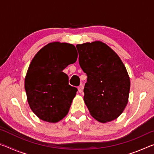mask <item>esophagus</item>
Instances as JSON below:
<instances>
[{"label":"esophagus","instance_id":"obj_1","mask_svg":"<svg viewBox=\"0 0 154 154\" xmlns=\"http://www.w3.org/2000/svg\"><path fill=\"white\" fill-rule=\"evenodd\" d=\"M83 84H80L79 86L78 87V91H79V93H82L83 92Z\"/></svg>","mask_w":154,"mask_h":154}]
</instances>
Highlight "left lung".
Returning <instances> with one entry per match:
<instances>
[{
    "label": "left lung",
    "instance_id": "obj_1",
    "mask_svg": "<svg viewBox=\"0 0 154 154\" xmlns=\"http://www.w3.org/2000/svg\"><path fill=\"white\" fill-rule=\"evenodd\" d=\"M79 63L88 76L85 103L96 120L105 123L120 116L128 101L130 82L123 62L101 41L77 45Z\"/></svg>",
    "mask_w": 154,
    "mask_h": 154
}]
</instances>
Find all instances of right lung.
Here are the masks:
<instances>
[{
	"mask_svg": "<svg viewBox=\"0 0 154 154\" xmlns=\"http://www.w3.org/2000/svg\"><path fill=\"white\" fill-rule=\"evenodd\" d=\"M75 47L53 42L40 49L31 61L25 78L28 103L36 116L55 123L66 116L77 89L69 84L62 71L77 61Z\"/></svg>",
	"mask_w": 154,
	"mask_h": 154,
	"instance_id": "right-lung-1",
	"label": "right lung"
}]
</instances>
